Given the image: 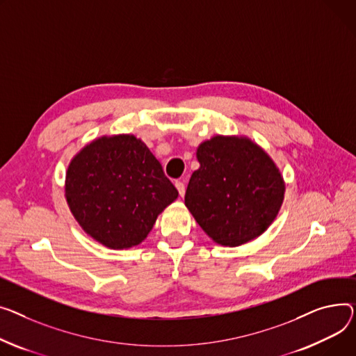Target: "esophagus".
Returning <instances> with one entry per match:
<instances>
[{"mask_svg":"<svg viewBox=\"0 0 356 356\" xmlns=\"http://www.w3.org/2000/svg\"><path fill=\"white\" fill-rule=\"evenodd\" d=\"M175 186H176V188H177L179 195L183 197V196H184V183H183V180H177V181L175 183Z\"/></svg>","mask_w":356,"mask_h":356,"instance_id":"34e87169","label":"esophagus"}]
</instances>
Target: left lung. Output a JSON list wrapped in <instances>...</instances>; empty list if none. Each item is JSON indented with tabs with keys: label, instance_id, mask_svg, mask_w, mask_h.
<instances>
[{
	"label": "left lung",
	"instance_id": "8db88e82",
	"mask_svg": "<svg viewBox=\"0 0 356 356\" xmlns=\"http://www.w3.org/2000/svg\"><path fill=\"white\" fill-rule=\"evenodd\" d=\"M200 168L184 204L209 238L236 248L259 238L276 219L286 184L273 159L246 136H213L196 150Z\"/></svg>",
	"mask_w": 356,
	"mask_h": 356
}]
</instances>
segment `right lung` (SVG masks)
Segmentation results:
<instances>
[{"label": "right lung", "instance_id": "right-lung-1", "mask_svg": "<svg viewBox=\"0 0 356 356\" xmlns=\"http://www.w3.org/2000/svg\"><path fill=\"white\" fill-rule=\"evenodd\" d=\"M65 200L91 239L114 250L143 242L179 192L134 134L102 136L68 163Z\"/></svg>", "mask_w": 356, "mask_h": 356}]
</instances>
